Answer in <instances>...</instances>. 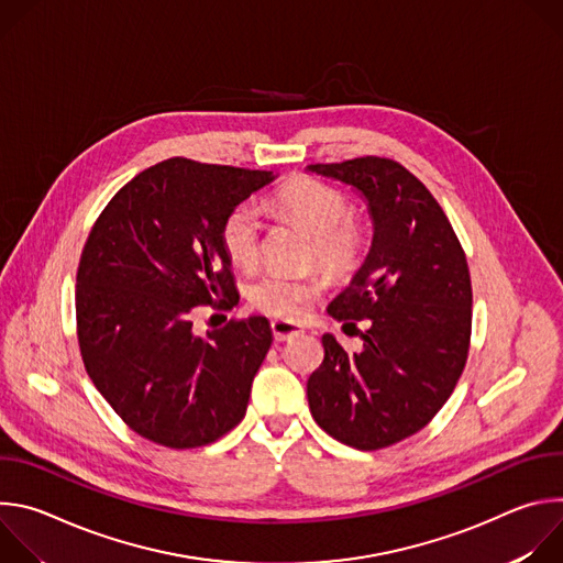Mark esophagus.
Here are the masks:
<instances>
[{"mask_svg": "<svg viewBox=\"0 0 563 563\" xmlns=\"http://www.w3.org/2000/svg\"><path fill=\"white\" fill-rule=\"evenodd\" d=\"M272 332L276 341H289L298 336L302 330L296 323H289V320H272Z\"/></svg>", "mask_w": 563, "mask_h": 563, "instance_id": "esophagus-1", "label": "esophagus"}]
</instances>
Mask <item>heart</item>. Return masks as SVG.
<instances>
[{
    "mask_svg": "<svg viewBox=\"0 0 563 563\" xmlns=\"http://www.w3.org/2000/svg\"><path fill=\"white\" fill-rule=\"evenodd\" d=\"M274 205L313 235V258L330 274H347L363 256L367 227L350 211V198L316 178H296L278 189ZM261 211L254 202L235 205L220 224V243L238 267H252L261 254ZM320 294L316 276L267 272L250 285V302L269 316L300 318Z\"/></svg>",
    "mask_w": 563,
    "mask_h": 563,
    "instance_id": "1",
    "label": "heart"
}]
</instances>
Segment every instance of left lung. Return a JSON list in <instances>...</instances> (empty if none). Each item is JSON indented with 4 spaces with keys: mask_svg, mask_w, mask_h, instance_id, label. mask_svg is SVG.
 I'll list each match as a JSON object with an SVG mask.
<instances>
[{
    "mask_svg": "<svg viewBox=\"0 0 563 563\" xmlns=\"http://www.w3.org/2000/svg\"><path fill=\"white\" fill-rule=\"evenodd\" d=\"M311 174L363 194L374 222L365 263L328 307L356 325L361 352L323 336L307 380L313 421L356 450H380L423 430L454 391L470 350L472 283L465 252L428 187L396 159L365 155Z\"/></svg>",
    "mask_w": 563,
    "mask_h": 563,
    "instance_id": "left-lung-1",
    "label": "left lung"
}]
</instances>
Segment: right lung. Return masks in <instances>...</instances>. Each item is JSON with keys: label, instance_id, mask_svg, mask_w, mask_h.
<instances>
[{"label": "right lung", "instance_id": "obj_1", "mask_svg": "<svg viewBox=\"0 0 563 563\" xmlns=\"http://www.w3.org/2000/svg\"><path fill=\"white\" fill-rule=\"evenodd\" d=\"M272 180L169 157L126 183L87 238L75 287L79 352L115 415L157 445H209L247 412L269 320L233 318L198 336L194 316L238 302L220 224Z\"/></svg>", "mask_w": 563, "mask_h": 563}]
</instances>
